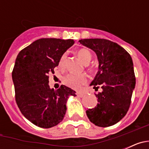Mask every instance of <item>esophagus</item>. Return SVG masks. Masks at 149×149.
Masks as SVG:
<instances>
[{
  "label": "esophagus",
  "mask_w": 149,
  "mask_h": 149,
  "mask_svg": "<svg viewBox=\"0 0 149 149\" xmlns=\"http://www.w3.org/2000/svg\"><path fill=\"white\" fill-rule=\"evenodd\" d=\"M76 95H77V96L78 97V98H83L84 96V94L82 93H76Z\"/></svg>",
  "instance_id": "obj_1"
}]
</instances>
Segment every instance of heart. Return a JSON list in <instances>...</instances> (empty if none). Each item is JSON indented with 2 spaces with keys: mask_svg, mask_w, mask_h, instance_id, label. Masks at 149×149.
<instances>
[{
  "mask_svg": "<svg viewBox=\"0 0 149 149\" xmlns=\"http://www.w3.org/2000/svg\"><path fill=\"white\" fill-rule=\"evenodd\" d=\"M77 55L84 64H88L91 60V57H92L90 52L88 50L85 49V48L79 49L77 51ZM65 59H66V54H64L61 56L60 62H59L60 68L64 67ZM63 82L68 87L77 90V89H81L83 85L86 84V82H87V76L86 74H67V75L63 77Z\"/></svg>",
  "mask_w": 149,
  "mask_h": 149,
  "instance_id": "heart-1",
  "label": "heart"
}]
</instances>
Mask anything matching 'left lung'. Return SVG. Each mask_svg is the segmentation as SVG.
Segmentation results:
<instances>
[{"label":"left lung","instance_id":"1","mask_svg":"<svg viewBox=\"0 0 149 149\" xmlns=\"http://www.w3.org/2000/svg\"><path fill=\"white\" fill-rule=\"evenodd\" d=\"M97 55L98 72L90 86H101L95 95L98 104L86 111L89 121L98 127H109L119 122L127 113L136 85L131 55L117 43L104 39L79 40Z\"/></svg>","mask_w":149,"mask_h":149}]
</instances>
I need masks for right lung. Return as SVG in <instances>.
Here are the masks:
<instances>
[{"instance_id":"right-lung-1","label":"right lung","mask_w":149,"mask_h":149,"mask_svg":"<svg viewBox=\"0 0 149 149\" xmlns=\"http://www.w3.org/2000/svg\"><path fill=\"white\" fill-rule=\"evenodd\" d=\"M73 39L44 38L35 41L18 53L12 77L15 101L21 113L35 125L50 128L62 122L69 96L75 91L61 85L56 90L49 86V74L59 65L61 56Z\"/></svg>"}]
</instances>
